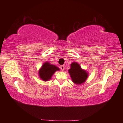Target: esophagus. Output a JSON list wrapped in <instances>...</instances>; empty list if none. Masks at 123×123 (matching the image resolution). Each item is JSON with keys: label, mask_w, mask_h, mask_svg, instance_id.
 I'll return each mask as SVG.
<instances>
[{"label": "esophagus", "mask_w": 123, "mask_h": 123, "mask_svg": "<svg viewBox=\"0 0 123 123\" xmlns=\"http://www.w3.org/2000/svg\"><path fill=\"white\" fill-rule=\"evenodd\" d=\"M60 69H61L62 71H63L64 69V66H60Z\"/></svg>", "instance_id": "obj_1"}]
</instances>
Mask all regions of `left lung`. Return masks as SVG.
Listing matches in <instances>:
<instances>
[{"label":"left lung","mask_w":123,"mask_h":123,"mask_svg":"<svg viewBox=\"0 0 123 123\" xmlns=\"http://www.w3.org/2000/svg\"><path fill=\"white\" fill-rule=\"evenodd\" d=\"M70 66L71 68L68 72L71 76L73 82L78 85L84 82L88 76L86 72L82 70L80 65L76 62L72 63Z\"/></svg>","instance_id":"obj_1"}]
</instances>
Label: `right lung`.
Instances as JSON below:
<instances>
[{"label":"right lung","mask_w":123,"mask_h":123,"mask_svg":"<svg viewBox=\"0 0 123 123\" xmlns=\"http://www.w3.org/2000/svg\"><path fill=\"white\" fill-rule=\"evenodd\" d=\"M59 70V68L56 66L49 64L48 62H45L39 70V75L41 79L46 81L51 79L54 73Z\"/></svg>","instance_id":"right-lung-1"}]
</instances>
